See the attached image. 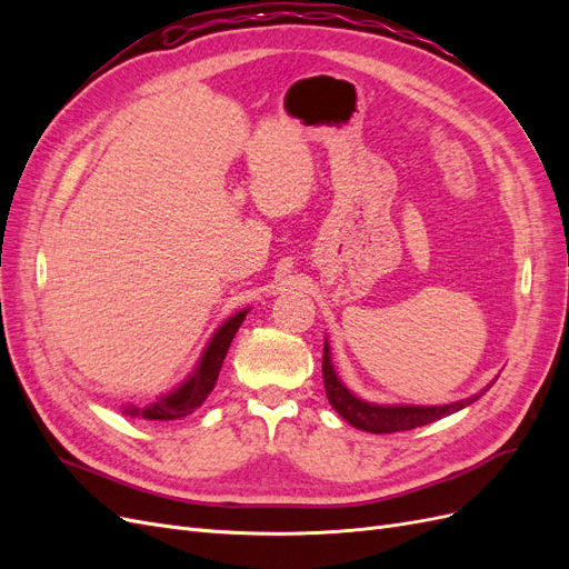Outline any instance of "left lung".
<instances>
[{"label":"left lung","instance_id":"1","mask_svg":"<svg viewBox=\"0 0 569 569\" xmlns=\"http://www.w3.org/2000/svg\"><path fill=\"white\" fill-rule=\"evenodd\" d=\"M322 382H325L327 401L332 403V408L339 412V416L347 422H351L353 427L366 429V432H372V435L408 432V429H416V427H422V425H429V422L451 416V412L470 406L472 401L479 399V393H475L465 401H456L449 406H427V408L366 403V401L356 399V396L337 380V375L330 363V349H327V343L322 351Z\"/></svg>","mask_w":569,"mask_h":569}]
</instances>
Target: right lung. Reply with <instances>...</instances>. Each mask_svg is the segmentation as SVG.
Wrapping results in <instances>:
<instances>
[{
	"label": "right lung",
	"instance_id": "1",
	"mask_svg": "<svg viewBox=\"0 0 569 569\" xmlns=\"http://www.w3.org/2000/svg\"><path fill=\"white\" fill-rule=\"evenodd\" d=\"M244 318H247V311H239L234 318H230L226 325L220 327V330L213 335L209 347H206L199 368L180 389L163 396V399H159V401L149 403L147 408L128 406L126 408L128 416H140L144 420H180V418L189 416L194 408H199L206 401V396H209L211 389L216 387L222 360H226L230 343Z\"/></svg>",
	"mask_w": 569,
	"mask_h": 569
}]
</instances>
